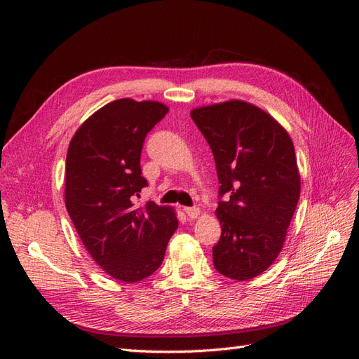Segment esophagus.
Here are the masks:
<instances>
[{
	"label": "esophagus",
	"instance_id": "34e87169",
	"mask_svg": "<svg viewBox=\"0 0 359 359\" xmlns=\"http://www.w3.org/2000/svg\"><path fill=\"white\" fill-rule=\"evenodd\" d=\"M184 211H186L189 219H198V215L201 214V210L198 208V206H187V208H184Z\"/></svg>",
	"mask_w": 359,
	"mask_h": 359
}]
</instances>
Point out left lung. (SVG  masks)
Returning <instances> with one entry per match:
<instances>
[{
    "label": "left lung",
    "mask_w": 359,
    "mask_h": 359,
    "mask_svg": "<svg viewBox=\"0 0 359 359\" xmlns=\"http://www.w3.org/2000/svg\"><path fill=\"white\" fill-rule=\"evenodd\" d=\"M190 115L210 144L220 182L214 268L238 281L253 278L281 252L299 199L292 139L273 116L241 100Z\"/></svg>",
    "instance_id": "left-lung-1"
}]
</instances>
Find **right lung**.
Segmentation results:
<instances>
[{
    "label": "right lung",
    "instance_id": "obj_1",
    "mask_svg": "<svg viewBox=\"0 0 359 359\" xmlns=\"http://www.w3.org/2000/svg\"><path fill=\"white\" fill-rule=\"evenodd\" d=\"M168 111L158 102H111L78 128L67 151L70 219L97 265L126 283L154 273L178 227L169 206L135 205L148 186L140 169L145 137Z\"/></svg>",
    "mask_w": 359,
    "mask_h": 359
}]
</instances>
